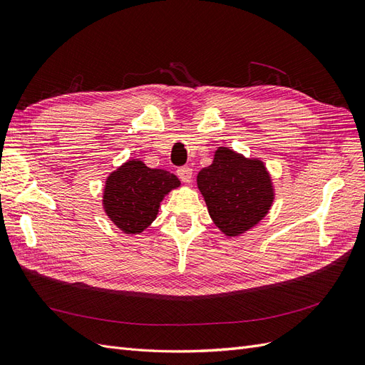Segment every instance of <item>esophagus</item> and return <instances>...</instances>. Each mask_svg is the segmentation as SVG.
<instances>
[{
    "label": "esophagus",
    "mask_w": 365,
    "mask_h": 365,
    "mask_svg": "<svg viewBox=\"0 0 365 365\" xmlns=\"http://www.w3.org/2000/svg\"><path fill=\"white\" fill-rule=\"evenodd\" d=\"M176 173H178L180 180L182 182H190L192 178H193V170H192V168H189V165H184V168H180L178 170H176Z\"/></svg>",
    "instance_id": "obj_1"
}]
</instances>
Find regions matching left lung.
<instances>
[{"label":"left lung","mask_w":365,"mask_h":365,"mask_svg":"<svg viewBox=\"0 0 365 365\" xmlns=\"http://www.w3.org/2000/svg\"><path fill=\"white\" fill-rule=\"evenodd\" d=\"M208 215L228 237L256 227L274 202L271 175L259 158H247L230 148H217L213 163L196 176Z\"/></svg>","instance_id":"obj_1"}]
</instances>
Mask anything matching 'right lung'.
<instances>
[{"label":"right lung","mask_w":365,"mask_h":365,"mask_svg":"<svg viewBox=\"0 0 365 365\" xmlns=\"http://www.w3.org/2000/svg\"><path fill=\"white\" fill-rule=\"evenodd\" d=\"M180 185L176 175L132 158L106 178L103 210L125 235H140L155 220L164 196Z\"/></svg>","instance_id":"right-lung-1"}]
</instances>
